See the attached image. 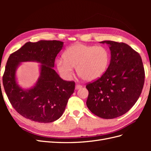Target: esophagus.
Returning <instances> with one entry per match:
<instances>
[{
  "label": "esophagus",
  "instance_id": "esophagus-1",
  "mask_svg": "<svg viewBox=\"0 0 151 151\" xmlns=\"http://www.w3.org/2000/svg\"><path fill=\"white\" fill-rule=\"evenodd\" d=\"M82 87H83V86H82L80 85V84H76V89H79L81 88Z\"/></svg>",
  "mask_w": 151,
  "mask_h": 151
}]
</instances>
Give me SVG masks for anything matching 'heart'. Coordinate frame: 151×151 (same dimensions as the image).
<instances>
[{
    "label": "heart",
    "mask_w": 151,
    "mask_h": 151,
    "mask_svg": "<svg viewBox=\"0 0 151 151\" xmlns=\"http://www.w3.org/2000/svg\"><path fill=\"white\" fill-rule=\"evenodd\" d=\"M56 63L58 72L65 79L73 75V67L77 74L86 81H95L106 71L110 62V53L103 46L76 43L68 47Z\"/></svg>",
    "instance_id": "heart-1"
}]
</instances>
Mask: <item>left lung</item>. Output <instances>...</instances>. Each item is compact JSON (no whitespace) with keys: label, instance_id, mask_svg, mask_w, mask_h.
<instances>
[{"label":"left lung","instance_id":"1","mask_svg":"<svg viewBox=\"0 0 151 151\" xmlns=\"http://www.w3.org/2000/svg\"><path fill=\"white\" fill-rule=\"evenodd\" d=\"M109 45L111 61L104 74L86 85V105L95 115L112 119L124 115L137 101L143 89L145 71L138 52L124 43Z\"/></svg>","mask_w":151,"mask_h":151}]
</instances>
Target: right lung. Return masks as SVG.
I'll use <instances>...</instances> for the list:
<instances>
[{"label": "right lung", "instance_id": "add662e5", "mask_svg": "<svg viewBox=\"0 0 151 151\" xmlns=\"http://www.w3.org/2000/svg\"><path fill=\"white\" fill-rule=\"evenodd\" d=\"M63 43L57 40L27 42L8 58L2 77L4 90L13 108L27 119L45 123L58 120L74 93L75 82L63 80L53 68ZM28 61L42 65L35 86L24 90L16 83L15 71L20 62Z\"/></svg>", "mask_w": 151, "mask_h": 151}]
</instances>
